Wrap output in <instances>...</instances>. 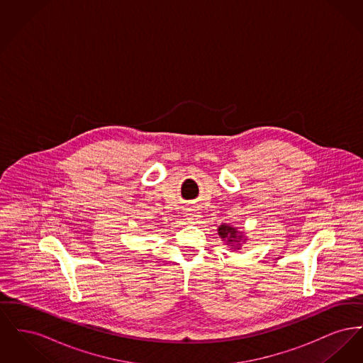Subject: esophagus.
Instances as JSON below:
<instances>
[{"label":"esophagus","instance_id":"esophagus-1","mask_svg":"<svg viewBox=\"0 0 363 363\" xmlns=\"http://www.w3.org/2000/svg\"><path fill=\"white\" fill-rule=\"evenodd\" d=\"M185 216H186L188 220H197V219L200 218V212H199V209H196V208H188Z\"/></svg>","mask_w":363,"mask_h":363}]
</instances>
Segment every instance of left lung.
<instances>
[{
	"label": "left lung",
	"instance_id": "obj_1",
	"mask_svg": "<svg viewBox=\"0 0 363 363\" xmlns=\"http://www.w3.org/2000/svg\"><path fill=\"white\" fill-rule=\"evenodd\" d=\"M218 231H219L220 238L227 240L230 243H233V242H240V240H241V235H237L238 231H237L234 227H231V225H222L219 227Z\"/></svg>",
	"mask_w": 363,
	"mask_h": 363
}]
</instances>
